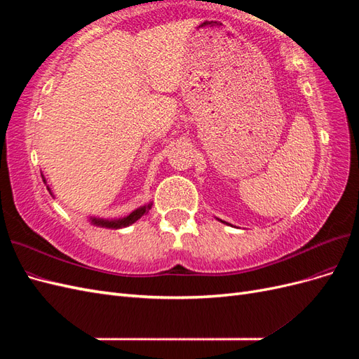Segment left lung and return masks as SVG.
<instances>
[{
	"label": "left lung",
	"instance_id": "obj_1",
	"mask_svg": "<svg viewBox=\"0 0 359 359\" xmlns=\"http://www.w3.org/2000/svg\"><path fill=\"white\" fill-rule=\"evenodd\" d=\"M220 222H222V223H226V222H223V220H220ZM226 224H229V223H226Z\"/></svg>",
	"mask_w": 359,
	"mask_h": 359
}]
</instances>
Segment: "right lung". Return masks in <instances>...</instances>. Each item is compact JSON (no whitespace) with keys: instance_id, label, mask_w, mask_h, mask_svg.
<instances>
[{"instance_id":"obj_1","label":"right lung","mask_w":359,"mask_h":359,"mask_svg":"<svg viewBox=\"0 0 359 359\" xmlns=\"http://www.w3.org/2000/svg\"><path fill=\"white\" fill-rule=\"evenodd\" d=\"M41 178H43V175H41ZM43 181L46 182V180L43 178ZM48 190H49V193L52 194V191H50V189L48 187ZM53 196V194H52ZM151 206H153V203H148V205H144V206H140V208H137V210H135L133 212H130L127 217H123V219H116V220H104V219H95V217H91V223L93 224H95V226H102V227H111V229H121V227H126V226H130V224H133L135 222H137L140 217H142L144 214H147L149 210H151Z\"/></svg>"}]
</instances>
